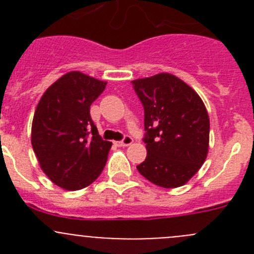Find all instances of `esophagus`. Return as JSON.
<instances>
[{
	"label": "esophagus",
	"mask_w": 254,
	"mask_h": 254,
	"mask_svg": "<svg viewBox=\"0 0 254 254\" xmlns=\"http://www.w3.org/2000/svg\"><path fill=\"white\" fill-rule=\"evenodd\" d=\"M114 143L118 146V147H124V146H129V145H131V143H132V137L129 136V135H125L124 139H123L122 141H115Z\"/></svg>",
	"instance_id": "obj_1"
}]
</instances>
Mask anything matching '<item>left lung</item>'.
<instances>
[{
    "label": "left lung",
    "mask_w": 254,
    "mask_h": 254,
    "mask_svg": "<svg viewBox=\"0 0 254 254\" xmlns=\"http://www.w3.org/2000/svg\"><path fill=\"white\" fill-rule=\"evenodd\" d=\"M143 107L147 156L140 175L162 188L186 184L205 161L209 115L193 88L171 73L131 81Z\"/></svg>",
    "instance_id": "8db88e82"
}]
</instances>
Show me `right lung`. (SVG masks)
I'll return each mask as SVG.
<instances>
[{
    "label": "right lung",
    "instance_id": "right-lung-1",
    "mask_svg": "<svg viewBox=\"0 0 254 254\" xmlns=\"http://www.w3.org/2000/svg\"><path fill=\"white\" fill-rule=\"evenodd\" d=\"M107 82L73 71L43 94L32 125V146L44 173L56 186L78 190L103 171L112 142L102 139L89 114Z\"/></svg>",
    "mask_w": 254,
    "mask_h": 254
}]
</instances>
